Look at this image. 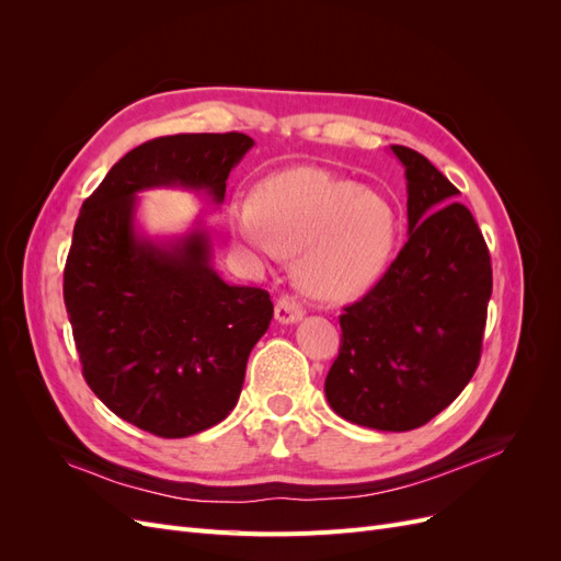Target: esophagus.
Here are the masks:
<instances>
[{"label":"esophagus","mask_w":561,"mask_h":561,"mask_svg":"<svg viewBox=\"0 0 561 561\" xmlns=\"http://www.w3.org/2000/svg\"><path fill=\"white\" fill-rule=\"evenodd\" d=\"M276 322H280V325H293V322H297L301 316H304V309L301 304L295 301L293 297H280L276 301Z\"/></svg>","instance_id":"esophagus-1"}]
</instances>
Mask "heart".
<instances>
[{
  "mask_svg": "<svg viewBox=\"0 0 561 561\" xmlns=\"http://www.w3.org/2000/svg\"><path fill=\"white\" fill-rule=\"evenodd\" d=\"M229 236L252 260L301 252L304 290L320 301H346L381 278L398 243V213L358 182L320 168H287L257 186L254 203H231Z\"/></svg>",
  "mask_w": 561,
  "mask_h": 561,
  "instance_id": "heart-1",
  "label": "heart"
}]
</instances>
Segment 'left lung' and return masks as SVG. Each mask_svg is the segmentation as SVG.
Segmentation results:
<instances>
[{
	"mask_svg": "<svg viewBox=\"0 0 561 561\" xmlns=\"http://www.w3.org/2000/svg\"><path fill=\"white\" fill-rule=\"evenodd\" d=\"M390 151L404 165L410 233L383 278L339 316L325 396L351 423L402 433L449 407L478 369L491 257L456 186L419 151Z\"/></svg>",
	"mask_w": 561,
	"mask_h": 561,
	"instance_id": "obj_1",
	"label": "left lung"
}]
</instances>
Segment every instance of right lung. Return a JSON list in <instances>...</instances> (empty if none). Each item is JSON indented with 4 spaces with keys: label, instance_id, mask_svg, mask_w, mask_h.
<instances>
[{
    "label": "right lung",
    "instance_id": "add662e5",
    "mask_svg": "<svg viewBox=\"0 0 561 561\" xmlns=\"http://www.w3.org/2000/svg\"><path fill=\"white\" fill-rule=\"evenodd\" d=\"M252 145L243 133L149 140L112 165L77 217L62 295L83 379L151 435L190 437L229 416L274 304L262 287L222 280L198 219L184 236L149 239L135 222L138 194L182 186L222 206Z\"/></svg>",
    "mask_w": 561,
    "mask_h": 561
}]
</instances>
